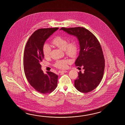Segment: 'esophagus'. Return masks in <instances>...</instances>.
<instances>
[{"mask_svg":"<svg viewBox=\"0 0 125 125\" xmlns=\"http://www.w3.org/2000/svg\"><path fill=\"white\" fill-rule=\"evenodd\" d=\"M66 72H67V71H60L59 73H66Z\"/></svg>","mask_w":125,"mask_h":125,"instance_id":"obj_1","label":"esophagus"}]
</instances>
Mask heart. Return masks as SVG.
<instances>
[{"label":"heart","instance_id":"b5f03b06","mask_svg":"<svg viewBox=\"0 0 125 125\" xmlns=\"http://www.w3.org/2000/svg\"><path fill=\"white\" fill-rule=\"evenodd\" d=\"M51 43L54 46L63 51L66 55L72 58H74L77 56L78 53V45L77 42L72 40L68 42L66 38L61 36L54 37L51 41ZM43 55L45 58H48L51 56V49L49 46L45 45L43 47ZM69 59H62L57 60L54 66L59 69H65L70 63Z\"/></svg>","mask_w":125,"mask_h":125}]
</instances>
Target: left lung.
<instances>
[{
	"instance_id": "left-lung-1",
	"label": "left lung",
	"mask_w": 125,
	"mask_h": 125,
	"mask_svg": "<svg viewBox=\"0 0 125 125\" xmlns=\"http://www.w3.org/2000/svg\"><path fill=\"white\" fill-rule=\"evenodd\" d=\"M60 30L79 40L80 50L75 65L83 67L84 72L78 73L74 86L81 93H89L98 86L104 74L105 60L101 44L96 36L83 27H62Z\"/></svg>"
}]
</instances>
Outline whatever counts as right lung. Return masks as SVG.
Returning a JSON list of instances; mask_svg holds the SVG:
<instances>
[{"instance_id":"right-lung-1","label":"right lung","mask_w":125,"mask_h":125,"mask_svg":"<svg viewBox=\"0 0 125 125\" xmlns=\"http://www.w3.org/2000/svg\"><path fill=\"white\" fill-rule=\"evenodd\" d=\"M59 28L40 29L30 37L24 51L23 65L25 76L35 90L42 94L52 93L57 86L58 76L51 72L45 74L40 62L44 59V43Z\"/></svg>"}]
</instances>
